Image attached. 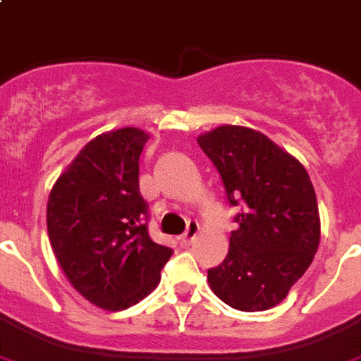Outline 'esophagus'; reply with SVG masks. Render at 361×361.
Returning a JSON list of instances; mask_svg holds the SVG:
<instances>
[{
	"instance_id": "obj_1",
	"label": "esophagus",
	"mask_w": 361,
	"mask_h": 361,
	"mask_svg": "<svg viewBox=\"0 0 361 361\" xmlns=\"http://www.w3.org/2000/svg\"><path fill=\"white\" fill-rule=\"evenodd\" d=\"M198 233H200L198 222H195V220H190V222L187 224L185 233L181 235V242H183L185 246H190V244H192V242L196 240V237H198Z\"/></svg>"
}]
</instances>
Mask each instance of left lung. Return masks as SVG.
Returning <instances> with one entry per match:
<instances>
[{"label":"left lung","instance_id":"obj_1","mask_svg":"<svg viewBox=\"0 0 361 361\" xmlns=\"http://www.w3.org/2000/svg\"><path fill=\"white\" fill-rule=\"evenodd\" d=\"M198 145L222 178L227 204L240 209L229 253L207 269L211 290L237 310H268L286 298L319 246L310 176L271 139L244 126H218Z\"/></svg>","mask_w":361,"mask_h":361}]
</instances>
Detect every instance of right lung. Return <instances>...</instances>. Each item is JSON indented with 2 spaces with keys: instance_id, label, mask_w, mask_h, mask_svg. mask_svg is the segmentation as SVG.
<instances>
[{
  "instance_id": "add662e5",
  "label": "right lung",
  "mask_w": 361,
  "mask_h": 361,
  "mask_svg": "<svg viewBox=\"0 0 361 361\" xmlns=\"http://www.w3.org/2000/svg\"><path fill=\"white\" fill-rule=\"evenodd\" d=\"M147 141L137 128L97 135L47 202V233L63 274L87 301L111 312L147 298L172 255L148 235V204L139 192Z\"/></svg>"
}]
</instances>
